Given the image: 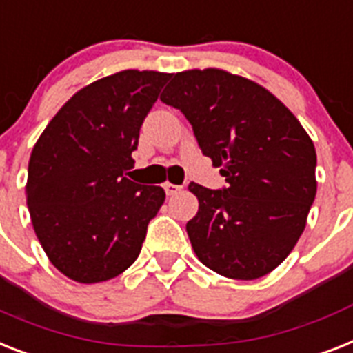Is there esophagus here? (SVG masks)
Segmentation results:
<instances>
[{
  "instance_id": "obj_1",
  "label": "esophagus",
  "mask_w": 353,
  "mask_h": 353,
  "mask_svg": "<svg viewBox=\"0 0 353 353\" xmlns=\"http://www.w3.org/2000/svg\"><path fill=\"white\" fill-rule=\"evenodd\" d=\"M163 188H165V192H167V196H174V194H177V192L181 190V186L172 185V183H165V185H163Z\"/></svg>"
}]
</instances>
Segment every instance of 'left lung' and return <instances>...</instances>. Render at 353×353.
Instances as JSON below:
<instances>
[{
    "mask_svg": "<svg viewBox=\"0 0 353 353\" xmlns=\"http://www.w3.org/2000/svg\"><path fill=\"white\" fill-rule=\"evenodd\" d=\"M161 101L183 112L226 186L190 183L199 210L186 223L203 265L257 279L286 259L316 199L317 156L297 117L257 83L219 68L174 74Z\"/></svg>",
    "mask_w": 353,
    "mask_h": 353,
    "instance_id": "obj_1",
    "label": "left lung"
}]
</instances>
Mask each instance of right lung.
Segmentation results:
<instances>
[{"mask_svg":"<svg viewBox=\"0 0 353 353\" xmlns=\"http://www.w3.org/2000/svg\"><path fill=\"white\" fill-rule=\"evenodd\" d=\"M172 74L123 70L74 94L34 145L27 205L57 270L77 283L119 276L137 259L161 186L125 177L139 128Z\"/></svg>","mask_w":353,"mask_h":353,"instance_id":"right-lung-1","label":"right lung"}]
</instances>
